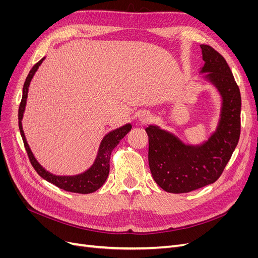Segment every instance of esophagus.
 Instances as JSON below:
<instances>
[{
  "instance_id": "1",
  "label": "esophagus",
  "mask_w": 258,
  "mask_h": 258,
  "mask_svg": "<svg viewBox=\"0 0 258 258\" xmlns=\"http://www.w3.org/2000/svg\"><path fill=\"white\" fill-rule=\"evenodd\" d=\"M141 121L143 122H148L151 119H152V116L150 114H144V115H141Z\"/></svg>"
}]
</instances>
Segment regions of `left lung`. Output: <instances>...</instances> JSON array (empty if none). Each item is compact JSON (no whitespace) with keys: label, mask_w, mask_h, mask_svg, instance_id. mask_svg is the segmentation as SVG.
Instances as JSON below:
<instances>
[{"label":"left lung","mask_w":258,"mask_h":258,"mask_svg":"<svg viewBox=\"0 0 258 258\" xmlns=\"http://www.w3.org/2000/svg\"><path fill=\"white\" fill-rule=\"evenodd\" d=\"M201 73L222 96L221 119L214 134L201 145H186L158 126H148V165L163 190L189 192L221 176L240 138L241 95L227 62L209 45H201Z\"/></svg>","instance_id":"8db88e82"}]
</instances>
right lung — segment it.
<instances>
[{
  "instance_id": "obj_1",
  "label": "right lung",
  "mask_w": 258,
  "mask_h": 258,
  "mask_svg": "<svg viewBox=\"0 0 258 258\" xmlns=\"http://www.w3.org/2000/svg\"><path fill=\"white\" fill-rule=\"evenodd\" d=\"M44 59L45 58L41 59L36 64H34V67L31 69V71L27 76L25 85H23L22 99H21L19 111H18V123H19L20 135L22 137V141H23V144H25L30 162L35 169L36 172L38 173V175L42 176L47 182L56 185L61 189H64L67 191H71V192H77V194L93 192L98 190L106 181L108 172H110V158H111L112 151L117 146V144L119 143L120 140L131 130L132 127L130 123H127L120 128H117L111 132H108V134L103 138L102 141H101L95 162H93V165L87 171H85V172L77 175L61 176V175L51 174L50 172H48V171H46L40 163L37 162L34 155L32 154V152H31L30 146L28 145V142L25 137V132H23V129H22V123H21L23 112H25V108H26L30 82L33 79L35 72L37 71L38 67L41 66Z\"/></svg>"
}]
</instances>
